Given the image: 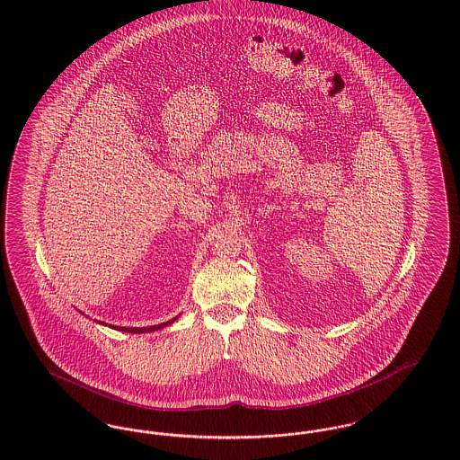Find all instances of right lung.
<instances>
[{"mask_svg":"<svg viewBox=\"0 0 460 460\" xmlns=\"http://www.w3.org/2000/svg\"><path fill=\"white\" fill-rule=\"evenodd\" d=\"M177 317L174 319H171V321H167V323H164V324H158V326H150V328H120V326H111L113 329H119V331H124V332H152V331H156V329L165 328V326H169V324H172ZM105 324V323H103Z\"/></svg>","mask_w":460,"mask_h":460,"instance_id":"add662e5","label":"right lung"}]
</instances>
